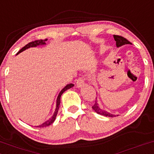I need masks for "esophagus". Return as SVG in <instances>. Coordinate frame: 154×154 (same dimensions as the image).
Segmentation results:
<instances>
[{"mask_svg":"<svg viewBox=\"0 0 154 154\" xmlns=\"http://www.w3.org/2000/svg\"><path fill=\"white\" fill-rule=\"evenodd\" d=\"M76 83H77V87H82V86L84 85V83H85V81H84L83 77H79V78L77 80Z\"/></svg>","mask_w":154,"mask_h":154,"instance_id":"1","label":"esophagus"}]
</instances>
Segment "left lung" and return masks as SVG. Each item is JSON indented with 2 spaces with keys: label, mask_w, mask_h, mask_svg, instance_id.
I'll use <instances>...</instances> for the list:
<instances>
[{
  "label": "left lung",
  "mask_w": 154,
  "mask_h": 154,
  "mask_svg": "<svg viewBox=\"0 0 154 154\" xmlns=\"http://www.w3.org/2000/svg\"><path fill=\"white\" fill-rule=\"evenodd\" d=\"M113 37H114L115 41L116 42V46L118 47L123 46V45H131V42L128 41L126 38H124V37L121 36H118V35H113ZM92 108L94 109V110L96 112L98 113V114H100L102 115V116H107V117H112V118L116 117L115 115L110 114V113L107 112V111H104L101 109V108L99 107V104H98V103L96 102V101H95V103H94V105L92 106Z\"/></svg>",
  "instance_id": "left-lung-1"
}]
</instances>
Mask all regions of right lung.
Here are the masks:
<instances>
[{
  "label": "right lung",
  "instance_id": "right-lung-1",
  "mask_svg": "<svg viewBox=\"0 0 154 154\" xmlns=\"http://www.w3.org/2000/svg\"><path fill=\"white\" fill-rule=\"evenodd\" d=\"M47 40V38H45V39H38V40H36V41H34V42H30V43H28V45H25V47H23V48H22L21 50H20V51L18 52L17 53V54H19L20 52H23V50H26V49H28V48H29V47H36V46H38V45H45V42H46ZM74 85V84H72V83L69 84V85H67L65 88H64L63 90L60 91V94H59V95L58 96V99H57L56 109H55V112H54V115H53V116H52V117L50 118V119L48 120V121H47L46 122H45V123H44V124H42V125H40V126H36V127H39V128H41V127H46V126H50V125H51L52 123H53L54 121H55V118H56L57 114H58L59 107H60V96H61L62 94H63V93L64 92V91H66V90H68V89L71 88L73 87Z\"/></svg>",
  "mask_w": 154,
  "mask_h": 154
}]
</instances>
